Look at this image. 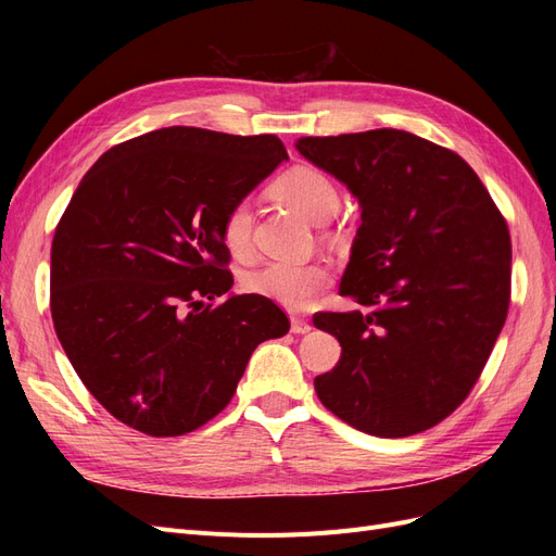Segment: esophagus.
I'll return each mask as SVG.
<instances>
[{
  "label": "esophagus",
  "mask_w": 556,
  "mask_h": 556,
  "mask_svg": "<svg viewBox=\"0 0 556 556\" xmlns=\"http://www.w3.org/2000/svg\"><path fill=\"white\" fill-rule=\"evenodd\" d=\"M313 329V325L308 323L306 317H299V315H292V331L294 333H308Z\"/></svg>",
  "instance_id": "esophagus-1"
}]
</instances>
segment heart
Segmentation results:
<instances>
[{"instance_id": "1", "label": "heart", "mask_w": 556, "mask_h": 556, "mask_svg": "<svg viewBox=\"0 0 556 556\" xmlns=\"http://www.w3.org/2000/svg\"><path fill=\"white\" fill-rule=\"evenodd\" d=\"M268 192L315 223L336 213L341 201L336 182L325 172L308 164H296L282 172ZM220 241L233 257H245L250 252L252 211L245 201H237L225 211L220 220ZM327 282L329 268L319 262H266L245 278V288L285 308L304 311Z\"/></svg>"}]
</instances>
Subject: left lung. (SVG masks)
I'll return each instance as SVG.
<instances>
[{"mask_svg": "<svg viewBox=\"0 0 556 556\" xmlns=\"http://www.w3.org/2000/svg\"><path fill=\"white\" fill-rule=\"evenodd\" d=\"M296 150L362 204L339 292L366 311L313 317L341 343L317 399L380 439L427 431L473 390L506 323V217L457 153L410 131L306 137Z\"/></svg>", "mask_w": 556, "mask_h": 556, "instance_id": "obj_1", "label": "left lung"}]
</instances>
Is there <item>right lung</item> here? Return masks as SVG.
<instances>
[{
  "instance_id": "obj_1",
  "label": "right lung",
  "mask_w": 556,
  "mask_h": 556,
  "mask_svg": "<svg viewBox=\"0 0 556 556\" xmlns=\"http://www.w3.org/2000/svg\"><path fill=\"white\" fill-rule=\"evenodd\" d=\"M288 157L274 134L164 127L117 143L83 176L50 248V313L88 392L123 425L182 435L231 401L262 341L290 319L229 296L225 211Z\"/></svg>"
}]
</instances>
